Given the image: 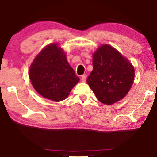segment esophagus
Here are the masks:
<instances>
[{
	"label": "esophagus",
	"instance_id": "1",
	"mask_svg": "<svg viewBox=\"0 0 157 157\" xmlns=\"http://www.w3.org/2000/svg\"><path fill=\"white\" fill-rule=\"evenodd\" d=\"M86 79H87L86 75H82V76H81V80H82V82H85V81H86Z\"/></svg>",
	"mask_w": 157,
	"mask_h": 157
}]
</instances>
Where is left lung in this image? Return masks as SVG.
<instances>
[{
    "mask_svg": "<svg viewBox=\"0 0 157 157\" xmlns=\"http://www.w3.org/2000/svg\"><path fill=\"white\" fill-rule=\"evenodd\" d=\"M93 69L87 83L100 102L110 105L126 96L134 80V67L128 59L109 45L93 54Z\"/></svg>",
    "mask_w": 157,
    "mask_h": 157,
    "instance_id": "1",
    "label": "left lung"
}]
</instances>
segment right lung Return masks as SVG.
Returning a JSON list of instances; mask_svg holds the SVG:
<instances>
[{"label":"right lung","instance_id":"add662e5","mask_svg":"<svg viewBox=\"0 0 157 157\" xmlns=\"http://www.w3.org/2000/svg\"><path fill=\"white\" fill-rule=\"evenodd\" d=\"M29 75L35 90L54 101L64 100L80 80L65 53L55 43L48 45L37 56Z\"/></svg>","mask_w":157,"mask_h":157}]
</instances>
